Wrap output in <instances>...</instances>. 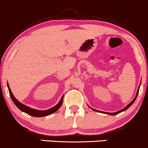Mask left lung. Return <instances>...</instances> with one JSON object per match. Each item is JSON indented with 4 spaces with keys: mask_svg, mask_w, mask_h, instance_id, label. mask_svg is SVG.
I'll return each instance as SVG.
<instances>
[{
    "mask_svg": "<svg viewBox=\"0 0 148 148\" xmlns=\"http://www.w3.org/2000/svg\"><path fill=\"white\" fill-rule=\"evenodd\" d=\"M140 85H141V83H140ZM140 85L139 86V88H138V89H137V91H136V96L134 97V98L133 99V100H132V102H130V103H129V104H128V105H127V106H126V107L123 108V109L120 110V111H117V112H115V113H107V112H103V111H98V110H96V109H93V108H91L90 106H89V107H90V108H91V109L93 110V111H96V112H100V113H104V114H108V115H117V114H118V113H121V112H123V111H126V110L128 109V108L129 107H130V106H131L132 104L134 103V101L136 100V98H137L138 93H139V88H140ZM88 106H89V105H88Z\"/></svg>",
    "mask_w": 148,
    "mask_h": 148,
    "instance_id": "left-lung-1",
    "label": "left lung"
}]
</instances>
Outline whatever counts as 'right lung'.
Wrapping results in <instances>:
<instances>
[{"label": "right lung", "instance_id": "obj_1", "mask_svg": "<svg viewBox=\"0 0 148 148\" xmlns=\"http://www.w3.org/2000/svg\"><path fill=\"white\" fill-rule=\"evenodd\" d=\"M7 87H8L9 92V94H10L11 98H12V101L14 102V103L16 104V106H17V107L19 108L20 111H22L24 112V113H27L28 115L33 116V117H44V116H48L49 115H51V114L54 113L55 112L57 111L58 109H59V108L61 107V105H62V104H63V96L61 97V100L59 102V103H58L57 105L53 106V107L51 108H49V109H48V110H44V111H42V110L34 109V108H31V107H29V106L24 105V104L21 103V102H20L19 101L17 100L16 98H15L14 95H13L12 91H11V89H10V87H9L8 83H7Z\"/></svg>", "mask_w": 148, "mask_h": 148}]
</instances>
